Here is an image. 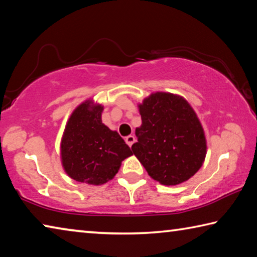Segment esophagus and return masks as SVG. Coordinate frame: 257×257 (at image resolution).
Masks as SVG:
<instances>
[{
    "label": "esophagus",
    "instance_id": "1",
    "mask_svg": "<svg viewBox=\"0 0 257 257\" xmlns=\"http://www.w3.org/2000/svg\"><path fill=\"white\" fill-rule=\"evenodd\" d=\"M135 142H136V138H135V136H133V135H129V136L125 137V143H127L130 147H132V145Z\"/></svg>",
    "mask_w": 257,
    "mask_h": 257
}]
</instances>
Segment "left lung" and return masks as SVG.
Returning <instances> with one entry per match:
<instances>
[{
	"label": "left lung",
	"instance_id": "8db88e82",
	"mask_svg": "<svg viewBox=\"0 0 257 257\" xmlns=\"http://www.w3.org/2000/svg\"><path fill=\"white\" fill-rule=\"evenodd\" d=\"M142 115L133 153L161 185L190 179L205 161L207 143L196 112L178 94L152 93L138 103Z\"/></svg>",
	"mask_w": 257,
	"mask_h": 257
}]
</instances>
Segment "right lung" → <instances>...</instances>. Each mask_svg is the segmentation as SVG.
<instances>
[{"label": "right lung", "mask_w": 257, "mask_h": 257, "mask_svg": "<svg viewBox=\"0 0 257 257\" xmlns=\"http://www.w3.org/2000/svg\"><path fill=\"white\" fill-rule=\"evenodd\" d=\"M104 106L88 98L67 121L60 143L64 172L78 182L101 186L112 180L133 153L115 130L102 122Z\"/></svg>", "instance_id": "right-lung-1"}]
</instances>
